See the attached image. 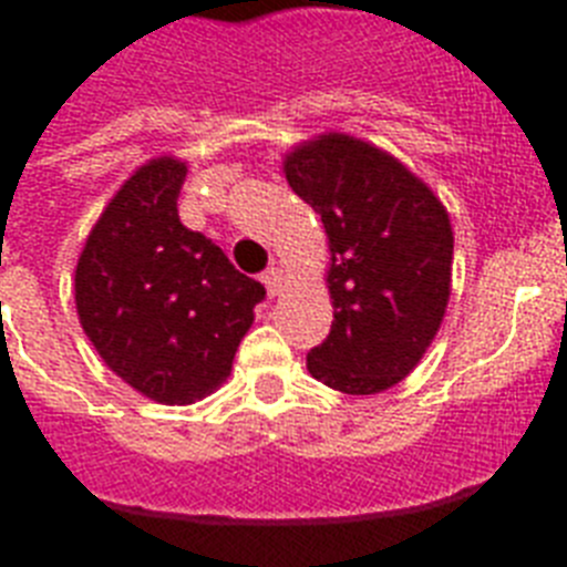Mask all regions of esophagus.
<instances>
[{
	"mask_svg": "<svg viewBox=\"0 0 567 567\" xmlns=\"http://www.w3.org/2000/svg\"><path fill=\"white\" fill-rule=\"evenodd\" d=\"M261 282H265V288H267V297H279L285 288L282 267H267L265 274H261Z\"/></svg>",
	"mask_w": 567,
	"mask_h": 567,
	"instance_id": "esophagus-1",
	"label": "esophagus"
}]
</instances>
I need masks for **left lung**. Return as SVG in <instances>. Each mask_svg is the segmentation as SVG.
<instances>
[{
	"instance_id": "1",
	"label": "left lung",
	"mask_w": 567,
	"mask_h": 567,
	"mask_svg": "<svg viewBox=\"0 0 567 567\" xmlns=\"http://www.w3.org/2000/svg\"><path fill=\"white\" fill-rule=\"evenodd\" d=\"M282 173L320 214L332 252L336 320L306 359L309 373L344 394L388 391L417 368L447 311V208L394 155L344 132L297 144Z\"/></svg>"
}]
</instances>
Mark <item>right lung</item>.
I'll list each match as a JSON object with an SVG mask.
<instances>
[{"mask_svg":"<svg viewBox=\"0 0 567 567\" xmlns=\"http://www.w3.org/2000/svg\"><path fill=\"white\" fill-rule=\"evenodd\" d=\"M188 164L158 155L102 208L75 265V311L102 362L137 394L188 405L226 382L265 285L182 226Z\"/></svg>","mask_w":567,"mask_h":567,"instance_id":"obj_1","label":"right lung"}]
</instances>
